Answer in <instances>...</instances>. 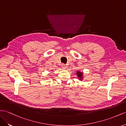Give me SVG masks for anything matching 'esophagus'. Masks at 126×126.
Here are the masks:
<instances>
[{"instance_id":"1","label":"esophagus","mask_w":126,"mask_h":126,"mask_svg":"<svg viewBox=\"0 0 126 126\" xmlns=\"http://www.w3.org/2000/svg\"><path fill=\"white\" fill-rule=\"evenodd\" d=\"M62 68L63 69H64V70H65V69H66V66L65 65V64H62Z\"/></svg>"}]
</instances>
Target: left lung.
Listing matches in <instances>:
<instances>
[{
    "mask_svg": "<svg viewBox=\"0 0 126 126\" xmlns=\"http://www.w3.org/2000/svg\"><path fill=\"white\" fill-rule=\"evenodd\" d=\"M76 75L80 80H82L83 79V72H80V71H77Z\"/></svg>",
    "mask_w": 126,
    "mask_h": 126,
    "instance_id": "8db88e82",
    "label": "left lung"
}]
</instances>
